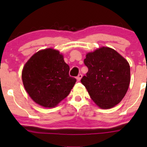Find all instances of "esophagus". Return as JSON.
<instances>
[{
    "label": "esophagus",
    "mask_w": 147,
    "mask_h": 147,
    "mask_svg": "<svg viewBox=\"0 0 147 147\" xmlns=\"http://www.w3.org/2000/svg\"><path fill=\"white\" fill-rule=\"evenodd\" d=\"M82 74H79V75L77 77V82H79V81L81 80V79H82Z\"/></svg>",
    "instance_id": "1"
}]
</instances>
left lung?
<instances>
[{"instance_id":"obj_1","label":"left lung","mask_w":147,"mask_h":147,"mask_svg":"<svg viewBox=\"0 0 147 147\" xmlns=\"http://www.w3.org/2000/svg\"><path fill=\"white\" fill-rule=\"evenodd\" d=\"M88 68L81 82L90 98L102 109L114 107L125 96L130 84V65L113 49L102 47L89 52L84 59Z\"/></svg>"}]
</instances>
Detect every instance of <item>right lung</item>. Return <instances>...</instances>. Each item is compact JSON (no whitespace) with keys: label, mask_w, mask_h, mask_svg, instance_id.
Returning <instances> with one entry per match:
<instances>
[{"label":"right lung","mask_w":147,"mask_h":147,"mask_svg":"<svg viewBox=\"0 0 147 147\" xmlns=\"http://www.w3.org/2000/svg\"><path fill=\"white\" fill-rule=\"evenodd\" d=\"M70 67L58 50L48 48L37 52L22 71L25 90L43 107L53 108L69 95L76 79L69 75Z\"/></svg>","instance_id":"1"}]
</instances>
